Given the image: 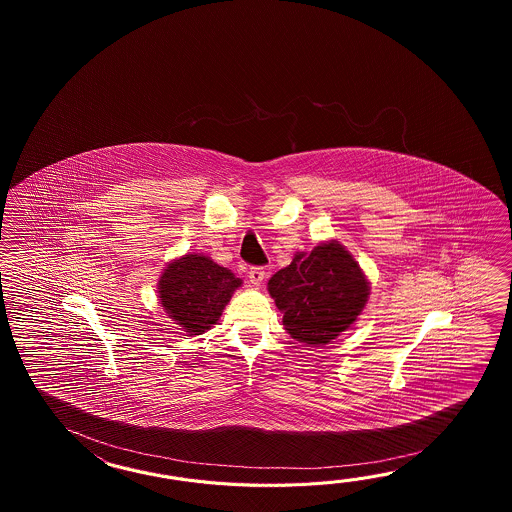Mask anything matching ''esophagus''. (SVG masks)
Listing matches in <instances>:
<instances>
[{
    "label": "esophagus",
    "instance_id": "34e87169",
    "mask_svg": "<svg viewBox=\"0 0 512 512\" xmlns=\"http://www.w3.org/2000/svg\"><path fill=\"white\" fill-rule=\"evenodd\" d=\"M265 269L263 267H251V271H249V282L252 285H261V282L265 280Z\"/></svg>",
    "mask_w": 512,
    "mask_h": 512
}]
</instances>
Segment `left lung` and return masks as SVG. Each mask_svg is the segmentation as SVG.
<instances>
[{
	"label": "left lung",
	"instance_id": "obj_1",
	"mask_svg": "<svg viewBox=\"0 0 512 512\" xmlns=\"http://www.w3.org/2000/svg\"><path fill=\"white\" fill-rule=\"evenodd\" d=\"M283 326L309 346L327 344L346 331L368 302V280L340 243H322L300 252L269 280Z\"/></svg>",
	"mask_w": 512,
	"mask_h": 512
}]
</instances>
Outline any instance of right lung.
Returning <instances> with one entry per match:
<instances>
[{
  "label": "right lung",
  "mask_w": 512,
  "mask_h": 512,
  "mask_svg": "<svg viewBox=\"0 0 512 512\" xmlns=\"http://www.w3.org/2000/svg\"><path fill=\"white\" fill-rule=\"evenodd\" d=\"M240 285V278L208 256L186 254L164 269L159 298L164 311L186 333L201 335L218 322Z\"/></svg>",
  "instance_id": "obj_1"
}]
</instances>
